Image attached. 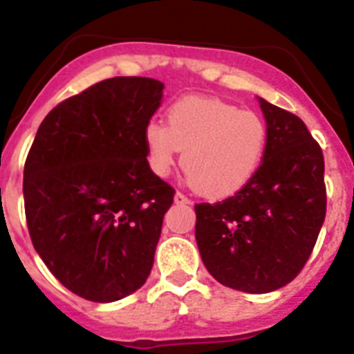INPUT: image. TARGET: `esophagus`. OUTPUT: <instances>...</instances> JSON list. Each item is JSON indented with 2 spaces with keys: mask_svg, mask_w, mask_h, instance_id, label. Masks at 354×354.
Listing matches in <instances>:
<instances>
[{
  "mask_svg": "<svg viewBox=\"0 0 354 354\" xmlns=\"http://www.w3.org/2000/svg\"><path fill=\"white\" fill-rule=\"evenodd\" d=\"M175 203H177V205H190L192 199L190 197H186L183 192H177V194H175Z\"/></svg>",
  "mask_w": 354,
  "mask_h": 354,
  "instance_id": "1",
  "label": "esophagus"
}]
</instances>
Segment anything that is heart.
Instances as JSON below:
<instances>
[{
    "mask_svg": "<svg viewBox=\"0 0 354 354\" xmlns=\"http://www.w3.org/2000/svg\"><path fill=\"white\" fill-rule=\"evenodd\" d=\"M168 126L149 120L144 144L149 168L168 175L183 153V169L199 194L223 199L243 190L267 155L268 129L259 115L216 98L188 97L174 102Z\"/></svg>",
    "mask_w": 354,
    "mask_h": 354,
    "instance_id": "b5f03b06",
    "label": "heart"
}]
</instances>
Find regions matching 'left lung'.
I'll return each mask as SVG.
<instances>
[{"label": "left lung", "instance_id": "left-lung-1", "mask_svg": "<svg viewBox=\"0 0 354 354\" xmlns=\"http://www.w3.org/2000/svg\"><path fill=\"white\" fill-rule=\"evenodd\" d=\"M268 146L243 190L195 205V239L219 283L263 294L290 283L313 254L325 219L324 153L294 113L259 100Z\"/></svg>", "mask_w": 354, "mask_h": 354}]
</instances>
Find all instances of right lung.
Returning <instances> with one entry per match:
<instances>
[{
  "label": "right lung",
  "mask_w": 354,
  "mask_h": 354,
  "mask_svg": "<svg viewBox=\"0 0 354 354\" xmlns=\"http://www.w3.org/2000/svg\"><path fill=\"white\" fill-rule=\"evenodd\" d=\"M153 78L115 76L65 98L39 124L24 168L30 241L55 278L89 301L140 289L175 190L151 171L144 128Z\"/></svg>",
  "instance_id": "obj_1"
}]
</instances>
